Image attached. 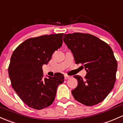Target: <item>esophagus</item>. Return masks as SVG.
<instances>
[{
  "mask_svg": "<svg viewBox=\"0 0 123 123\" xmlns=\"http://www.w3.org/2000/svg\"><path fill=\"white\" fill-rule=\"evenodd\" d=\"M64 78H65V79H70V78H71V76H68V75H65V76H64Z\"/></svg>",
  "mask_w": 123,
  "mask_h": 123,
  "instance_id": "1",
  "label": "esophagus"
}]
</instances>
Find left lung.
I'll return each instance as SVG.
<instances>
[{"label": "left lung", "instance_id": "8db88e82", "mask_svg": "<svg viewBox=\"0 0 123 123\" xmlns=\"http://www.w3.org/2000/svg\"><path fill=\"white\" fill-rule=\"evenodd\" d=\"M64 41L72 52L75 63L82 64L87 72L85 79L79 75L74 76L78 83L71 92L73 96L86 106L100 103L116 82L117 63L111 47L89 34H64Z\"/></svg>", "mask_w": 123, "mask_h": 123}]
</instances>
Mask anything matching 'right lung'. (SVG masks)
Returning a JSON list of instances; mask_svg holds the SVG:
<instances>
[{"label":"right lung","mask_w":123,"mask_h":123,"mask_svg":"<svg viewBox=\"0 0 123 123\" xmlns=\"http://www.w3.org/2000/svg\"><path fill=\"white\" fill-rule=\"evenodd\" d=\"M64 34L44 35L27 39L12 54L8 72L12 87L24 103L41 110L53 103L58 86L64 76L43 78L42 67L48 64L52 54L62 46Z\"/></svg>","instance_id":"1"}]
</instances>
